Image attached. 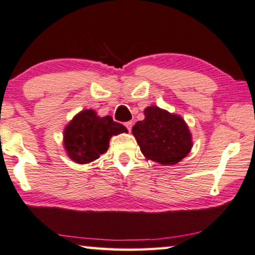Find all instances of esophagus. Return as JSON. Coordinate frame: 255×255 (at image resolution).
Listing matches in <instances>:
<instances>
[{
	"instance_id": "esophagus-1",
	"label": "esophagus",
	"mask_w": 255,
	"mask_h": 255,
	"mask_svg": "<svg viewBox=\"0 0 255 255\" xmlns=\"http://www.w3.org/2000/svg\"><path fill=\"white\" fill-rule=\"evenodd\" d=\"M125 127H127V128L128 130V132H131V130H132V127H133V123H132V122H127V123L124 124Z\"/></svg>"
}]
</instances>
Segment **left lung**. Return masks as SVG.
Returning a JSON list of instances; mask_svg holds the SVG:
<instances>
[{
  "label": "left lung",
  "instance_id": "left-lung-1",
  "mask_svg": "<svg viewBox=\"0 0 255 255\" xmlns=\"http://www.w3.org/2000/svg\"><path fill=\"white\" fill-rule=\"evenodd\" d=\"M145 120L136 122L132 134L147 160L162 165H173L187 156L193 141L182 116L149 106L143 110Z\"/></svg>",
  "mask_w": 255,
  "mask_h": 255
}]
</instances>
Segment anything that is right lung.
<instances>
[{
    "instance_id": "obj_1",
    "label": "right lung",
    "mask_w": 255,
    "mask_h": 255,
    "mask_svg": "<svg viewBox=\"0 0 255 255\" xmlns=\"http://www.w3.org/2000/svg\"><path fill=\"white\" fill-rule=\"evenodd\" d=\"M128 128L112 116L100 117L93 109H84L66 124L63 131V146L68 156L78 164L91 163L109 148L113 135Z\"/></svg>"
}]
</instances>
